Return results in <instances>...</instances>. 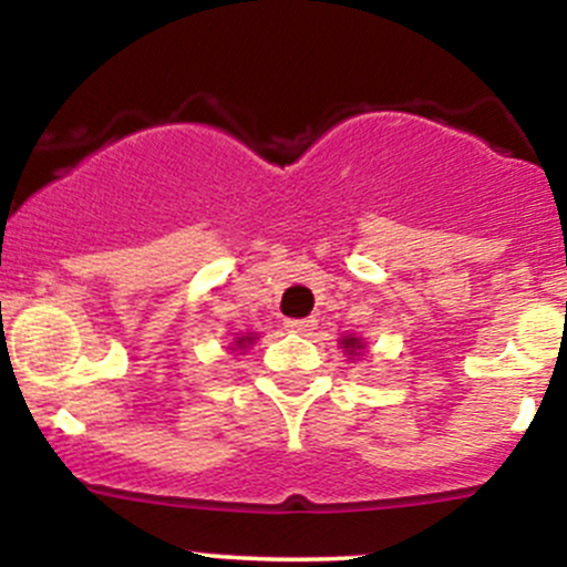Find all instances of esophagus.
I'll use <instances>...</instances> for the list:
<instances>
[{
  "mask_svg": "<svg viewBox=\"0 0 567 567\" xmlns=\"http://www.w3.org/2000/svg\"><path fill=\"white\" fill-rule=\"evenodd\" d=\"M317 320H311V317H301V320H296V317H290V320H285V328L290 330V333H309V330H315Z\"/></svg>",
  "mask_w": 567,
  "mask_h": 567,
  "instance_id": "34e87169",
  "label": "esophagus"
}]
</instances>
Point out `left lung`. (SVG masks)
I'll list each match as a JSON object with an SVG mask.
<instances>
[{"instance_id":"8db88e82","label":"left lung","mask_w":567,"mask_h":567,"mask_svg":"<svg viewBox=\"0 0 567 567\" xmlns=\"http://www.w3.org/2000/svg\"><path fill=\"white\" fill-rule=\"evenodd\" d=\"M341 343H343V349L349 351V354H357V349H362V347H360V341H357V338H351V336H349V338H343Z\"/></svg>"}]
</instances>
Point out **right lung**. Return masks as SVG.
<instances>
[{"label": "right lung", "mask_w": 567, "mask_h": 567, "mask_svg": "<svg viewBox=\"0 0 567 567\" xmlns=\"http://www.w3.org/2000/svg\"><path fill=\"white\" fill-rule=\"evenodd\" d=\"M252 338L250 336H243V338H237V349H245V343H250Z\"/></svg>", "instance_id": "right-lung-1"}]
</instances>
